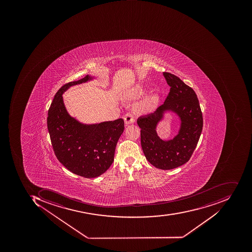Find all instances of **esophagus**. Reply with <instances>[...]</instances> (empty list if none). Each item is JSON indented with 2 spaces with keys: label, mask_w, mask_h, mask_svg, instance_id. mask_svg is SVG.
<instances>
[{
  "label": "esophagus",
  "mask_w": 252,
  "mask_h": 252,
  "mask_svg": "<svg viewBox=\"0 0 252 252\" xmlns=\"http://www.w3.org/2000/svg\"><path fill=\"white\" fill-rule=\"evenodd\" d=\"M124 121H125V124L126 125L127 124H133L135 122L133 114L132 113H126L124 116Z\"/></svg>",
  "instance_id": "obj_1"
}]
</instances>
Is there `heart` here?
<instances>
[{
    "instance_id": "1",
    "label": "heart",
    "mask_w": 252,
    "mask_h": 252,
    "mask_svg": "<svg viewBox=\"0 0 252 252\" xmlns=\"http://www.w3.org/2000/svg\"><path fill=\"white\" fill-rule=\"evenodd\" d=\"M143 94V89L141 86H138V87L134 88L133 89L130 91L129 94H128V97L129 98L135 99L138 98V97L142 95ZM154 99H148V100H145L143 102L138 104L137 109H138L141 112H145L147 110H149L152 107V104H153Z\"/></svg>"
}]
</instances>
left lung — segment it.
I'll list each match as a JSON object with an SVG mask.
<instances>
[{
  "instance_id": "8db88e82",
  "label": "left lung",
  "mask_w": 252,
  "mask_h": 252,
  "mask_svg": "<svg viewBox=\"0 0 252 252\" xmlns=\"http://www.w3.org/2000/svg\"><path fill=\"white\" fill-rule=\"evenodd\" d=\"M170 93L164 103L155 112L137 120L141 128V145L151 164L161 170H172L187 163L201 136L203 116L194 91L175 75L163 72ZM165 109H171L182 118L179 134L170 141H163L156 135V126Z\"/></svg>"
}]
</instances>
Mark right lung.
<instances>
[{
	"instance_id": "right-lung-1",
	"label": "right lung",
	"mask_w": 252,
	"mask_h": 252,
	"mask_svg": "<svg viewBox=\"0 0 252 252\" xmlns=\"http://www.w3.org/2000/svg\"><path fill=\"white\" fill-rule=\"evenodd\" d=\"M89 76L68 82L57 92L47 118L51 145L58 160L69 171L94 178L108 170L124 130V120L82 125L66 112L62 94L68 88L90 79Z\"/></svg>"
}]
</instances>
